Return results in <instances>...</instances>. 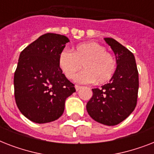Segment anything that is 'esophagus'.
Returning a JSON list of instances; mask_svg holds the SVG:
<instances>
[{
    "label": "esophagus",
    "mask_w": 154,
    "mask_h": 154,
    "mask_svg": "<svg viewBox=\"0 0 154 154\" xmlns=\"http://www.w3.org/2000/svg\"><path fill=\"white\" fill-rule=\"evenodd\" d=\"M81 88H82V86H80V85H75V89H76V90H77V91H78V90H79Z\"/></svg>",
    "instance_id": "esophagus-1"
}]
</instances>
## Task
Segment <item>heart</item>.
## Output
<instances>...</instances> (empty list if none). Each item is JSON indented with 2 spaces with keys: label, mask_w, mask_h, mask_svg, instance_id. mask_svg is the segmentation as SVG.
<instances>
[{
  "label": "heart",
  "mask_w": 154,
  "mask_h": 154,
  "mask_svg": "<svg viewBox=\"0 0 154 154\" xmlns=\"http://www.w3.org/2000/svg\"><path fill=\"white\" fill-rule=\"evenodd\" d=\"M58 65L68 79L74 77L82 67L85 70L75 80L79 83L98 84L109 82L116 70V60L101 45L94 42L78 45L73 52L63 49L58 56Z\"/></svg>",
  "instance_id": "b5f03b06"
}]
</instances>
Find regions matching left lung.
Wrapping results in <instances>:
<instances>
[{"label":"left lung","instance_id":"1","mask_svg":"<svg viewBox=\"0 0 154 154\" xmlns=\"http://www.w3.org/2000/svg\"><path fill=\"white\" fill-rule=\"evenodd\" d=\"M114 52L117 69L109 83L93 89L87 112L96 122L116 125L126 119L137 105L139 78L136 60L129 49L112 38H105Z\"/></svg>","mask_w":154,"mask_h":154}]
</instances>
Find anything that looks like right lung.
I'll return each instance as SVG.
<instances>
[{
  "label": "right lung",
  "mask_w": 154,
  "mask_h": 154,
  "mask_svg": "<svg viewBox=\"0 0 154 154\" xmlns=\"http://www.w3.org/2000/svg\"><path fill=\"white\" fill-rule=\"evenodd\" d=\"M69 42L57 33H45L23 49L14 73V96L25 117L43 124L63 114L65 102L76 89L58 65V56Z\"/></svg>",
  "instance_id": "obj_1"
}]
</instances>
